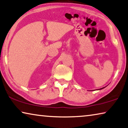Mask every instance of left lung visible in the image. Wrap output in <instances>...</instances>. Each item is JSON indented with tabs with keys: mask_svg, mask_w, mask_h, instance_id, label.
<instances>
[{
	"mask_svg": "<svg viewBox=\"0 0 128 128\" xmlns=\"http://www.w3.org/2000/svg\"><path fill=\"white\" fill-rule=\"evenodd\" d=\"M105 87H103V88H100V89H99V90H102V89H103V88H105Z\"/></svg>",
	"mask_w": 128,
	"mask_h": 128,
	"instance_id": "obj_1",
	"label": "left lung"
}]
</instances>
